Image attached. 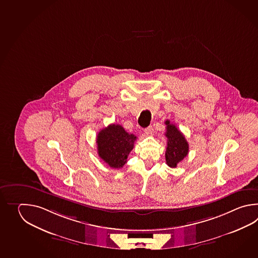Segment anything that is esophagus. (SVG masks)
I'll list each match as a JSON object with an SVG mask.
<instances>
[{
  "label": "esophagus",
  "mask_w": 258,
  "mask_h": 258,
  "mask_svg": "<svg viewBox=\"0 0 258 258\" xmlns=\"http://www.w3.org/2000/svg\"><path fill=\"white\" fill-rule=\"evenodd\" d=\"M145 134L147 135V136H152L154 134V129L152 126H148V128H146L145 129Z\"/></svg>",
  "instance_id": "obj_1"
}]
</instances>
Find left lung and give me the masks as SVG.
I'll use <instances>...</instances> for the list:
<instances>
[{"label":"left lung","mask_w":258,"mask_h":258,"mask_svg":"<svg viewBox=\"0 0 258 258\" xmlns=\"http://www.w3.org/2000/svg\"><path fill=\"white\" fill-rule=\"evenodd\" d=\"M165 123L167 125L165 134L167 137V148L165 152L166 163L170 168H176L177 164L188 155L189 145L184 136L174 124L170 123L169 120L165 121Z\"/></svg>","instance_id":"1"}]
</instances>
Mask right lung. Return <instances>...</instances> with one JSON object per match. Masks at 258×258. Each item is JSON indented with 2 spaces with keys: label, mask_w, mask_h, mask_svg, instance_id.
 I'll return each mask as SVG.
<instances>
[{
  "label": "right lung",
  "mask_w": 258,
  "mask_h": 258,
  "mask_svg": "<svg viewBox=\"0 0 258 258\" xmlns=\"http://www.w3.org/2000/svg\"><path fill=\"white\" fill-rule=\"evenodd\" d=\"M137 137L127 133L120 124H110L97 136L98 154L106 164L113 169H121L126 163Z\"/></svg>",
  "instance_id": "right-lung-1"
}]
</instances>
